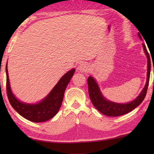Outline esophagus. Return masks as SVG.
I'll return each mask as SVG.
<instances>
[{
    "label": "esophagus",
    "instance_id": "34e87169",
    "mask_svg": "<svg viewBox=\"0 0 154 154\" xmlns=\"http://www.w3.org/2000/svg\"><path fill=\"white\" fill-rule=\"evenodd\" d=\"M78 70L82 72H85L88 71L89 68H88V65L86 64H81L79 66V67H78Z\"/></svg>",
    "mask_w": 154,
    "mask_h": 154
}]
</instances>
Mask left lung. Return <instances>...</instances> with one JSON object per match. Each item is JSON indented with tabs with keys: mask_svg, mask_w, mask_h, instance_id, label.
<instances>
[{
	"mask_svg": "<svg viewBox=\"0 0 154 154\" xmlns=\"http://www.w3.org/2000/svg\"><path fill=\"white\" fill-rule=\"evenodd\" d=\"M138 36L140 40H142L140 34L138 33ZM143 45V51H144L147 59V81L144 88L139 95L131 102L126 103H118L112 102L108 99L104 97L102 92H101L98 84L96 82V79L92 76L88 78V91H89V96L90 100L92 101L93 105L98 111L105 116L111 117L120 116L122 115L129 113L133 110L137 106L141 103L146 96L148 85H149L150 71H151V60L149 54H148L147 49L144 44Z\"/></svg>",
	"mask_w": 154,
	"mask_h": 154,
	"instance_id": "8db88e82",
	"label": "left lung"
}]
</instances>
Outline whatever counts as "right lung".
Wrapping results in <instances>:
<instances>
[{
	"instance_id": "add662e5",
	"label": "right lung",
	"mask_w": 154,
	"mask_h": 154,
	"mask_svg": "<svg viewBox=\"0 0 154 154\" xmlns=\"http://www.w3.org/2000/svg\"><path fill=\"white\" fill-rule=\"evenodd\" d=\"M75 71L70 70L62 76L48 95L37 103H26L15 97L10 86L7 62L6 64L7 93L9 103L20 116L33 122H43L51 119L58 113L63 101L64 94L67 85Z\"/></svg>"
}]
</instances>
